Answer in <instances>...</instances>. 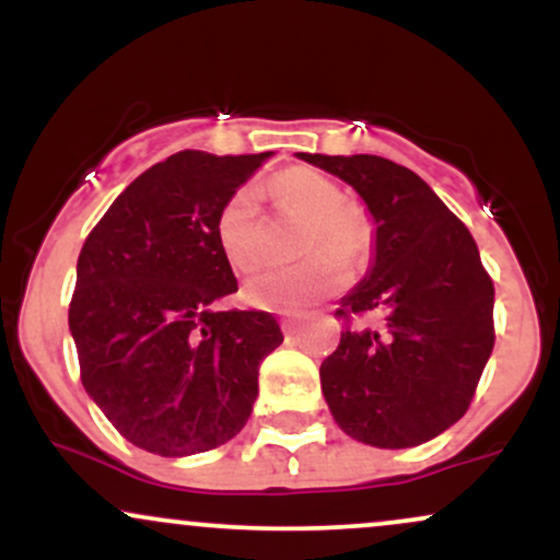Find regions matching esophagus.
Listing matches in <instances>:
<instances>
[{
  "label": "esophagus",
  "instance_id": "34e87169",
  "mask_svg": "<svg viewBox=\"0 0 560 560\" xmlns=\"http://www.w3.org/2000/svg\"><path fill=\"white\" fill-rule=\"evenodd\" d=\"M281 331H284L287 339H292L294 334L300 331V320L298 318H281Z\"/></svg>",
  "mask_w": 560,
  "mask_h": 560
}]
</instances>
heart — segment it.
<instances>
[{
	"mask_svg": "<svg viewBox=\"0 0 560 560\" xmlns=\"http://www.w3.org/2000/svg\"><path fill=\"white\" fill-rule=\"evenodd\" d=\"M262 191L281 213L307 218L302 255L311 258L253 276L244 284V300L260 311L300 313L345 289L350 279L345 262L361 266L374 244L369 215L358 205L347 202L342 186L311 168L276 173ZM215 240L231 271L253 273L262 266L266 244L260 195L253 186H242L223 202L215 221Z\"/></svg>",
	"mask_w": 560,
	"mask_h": 560,
	"instance_id": "heart-1",
	"label": "heart"
}]
</instances>
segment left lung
<instances>
[{
  "mask_svg": "<svg viewBox=\"0 0 560 560\" xmlns=\"http://www.w3.org/2000/svg\"><path fill=\"white\" fill-rule=\"evenodd\" d=\"M298 158L355 186L376 223L374 268L334 313L345 331L320 363L331 416L374 447L434 440L468 410L494 347V287L477 242L392 160Z\"/></svg>",
  "mask_w": 560,
  "mask_h": 560,
  "instance_id": "1",
  "label": "left lung"
}]
</instances>
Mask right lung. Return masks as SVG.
I'll list each match as a JSON object with an SVG mask.
<instances>
[{
	"label": "right lung",
	"instance_id": "add662e5",
	"mask_svg": "<svg viewBox=\"0 0 560 560\" xmlns=\"http://www.w3.org/2000/svg\"><path fill=\"white\" fill-rule=\"evenodd\" d=\"M262 155L184 150L152 165L83 242L68 324L81 382L147 453L178 458L242 432L260 361L284 342L266 311H221L236 292L215 221Z\"/></svg>",
	"mask_w": 560,
	"mask_h": 560
}]
</instances>
